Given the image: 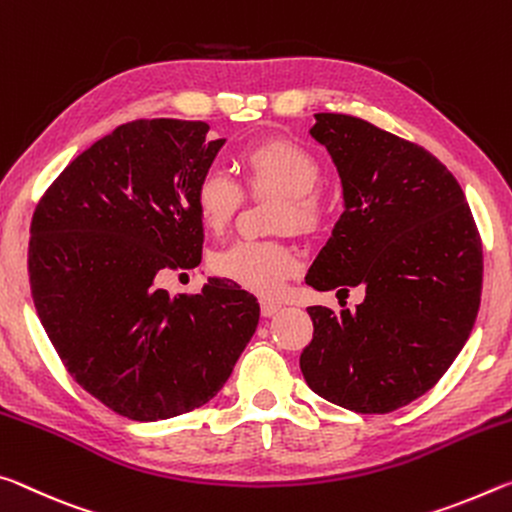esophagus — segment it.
I'll list each match as a JSON object with an SVG mask.
<instances>
[{
    "label": "esophagus",
    "mask_w": 512,
    "mask_h": 512,
    "mask_svg": "<svg viewBox=\"0 0 512 512\" xmlns=\"http://www.w3.org/2000/svg\"><path fill=\"white\" fill-rule=\"evenodd\" d=\"M281 311V306L276 304V301H261V313L265 315V317H272V315H276Z\"/></svg>",
    "instance_id": "obj_1"
}]
</instances>
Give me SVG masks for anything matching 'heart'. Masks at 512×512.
I'll return each mask as SVG.
<instances>
[{
  "label": "heart",
  "instance_id": "b5f03b06",
  "mask_svg": "<svg viewBox=\"0 0 512 512\" xmlns=\"http://www.w3.org/2000/svg\"><path fill=\"white\" fill-rule=\"evenodd\" d=\"M238 172L249 192H274V229L313 231L322 220V199L315 190L322 167L306 147L286 138L263 140L238 156ZM242 190L220 167H206L192 188V204L206 231H224L238 213ZM211 267L217 276L256 295H276L299 256L286 242L236 240L215 251Z\"/></svg>",
  "mask_w": 512,
  "mask_h": 512
}]
</instances>
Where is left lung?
<instances>
[{
    "mask_svg": "<svg viewBox=\"0 0 512 512\" xmlns=\"http://www.w3.org/2000/svg\"><path fill=\"white\" fill-rule=\"evenodd\" d=\"M311 136L338 170L345 213L306 283L363 286L365 299L354 313L308 308L301 374L331 404L390 413L429 392L472 333L481 238L463 188L424 147L340 113H317Z\"/></svg>",
    "mask_w": 512,
    "mask_h": 512,
    "instance_id": "1",
    "label": "left lung"
}]
</instances>
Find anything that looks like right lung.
Here are the masks:
<instances>
[{"label":"right lung","instance_id":"1","mask_svg":"<svg viewBox=\"0 0 512 512\" xmlns=\"http://www.w3.org/2000/svg\"><path fill=\"white\" fill-rule=\"evenodd\" d=\"M224 138L206 122L122 124L65 167L31 220L29 281L67 372L136 422L211 401L256 333L261 306L211 276L199 295L156 288L201 263L192 188Z\"/></svg>","mask_w":512,"mask_h":512}]
</instances>
